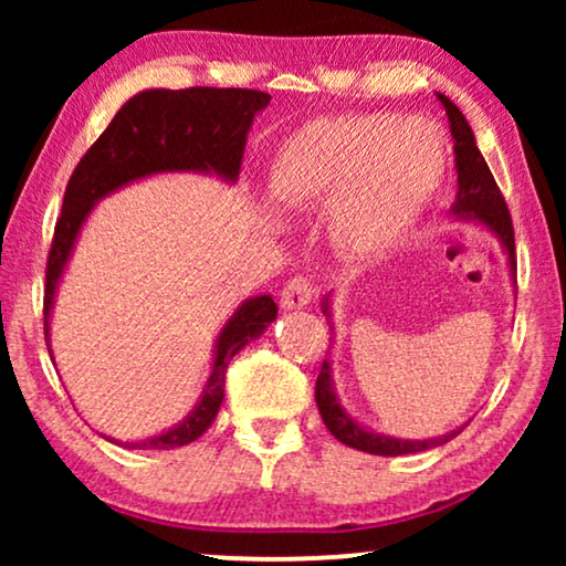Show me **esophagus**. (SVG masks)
Returning <instances> with one entry per match:
<instances>
[{
  "label": "esophagus",
  "instance_id": "obj_1",
  "mask_svg": "<svg viewBox=\"0 0 566 566\" xmlns=\"http://www.w3.org/2000/svg\"><path fill=\"white\" fill-rule=\"evenodd\" d=\"M314 296V283L308 275H293L281 291L283 308H304Z\"/></svg>",
  "mask_w": 566,
  "mask_h": 566
}]
</instances>
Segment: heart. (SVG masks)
I'll return each instance as SVG.
<instances>
[{"mask_svg": "<svg viewBox=\"0 0 566 566\" xmlns=\"http://www.w3.org/2000/svg\"><path fill=\"white\" fill-rule=\"evenodd\" d=\"M448 146L438 126L394 113L308 120L275 151L270 196L291 211L327 203L332 242L353 258L399 244L446 180Z\"/></svg>", "mask_w": 566, "mask_h": 566, "instance_id": "heart-1", "label": "heart"}]
</instances>
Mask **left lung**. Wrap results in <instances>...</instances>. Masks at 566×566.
Masks as SVG:
<instances>
[{
	"label": "left lung",
	"mask_w": 566,
	"mask_h": 566,
	"mask_svg": "<svg viewBox=\"0 0 566 566\" xmlns=\"http://www.w3.org/2000/svg\"><path fill=\"white\" fill-rule=\"evenodd\" d=\"M440 103L446 107L448 120H451V136H453V151H455V169H459V196H455L453 213L459 216H471V219H479L486 229L494 231L500 237V242L505 244L507 258H510V270L515 275V231H513V219H510L507 203L502 198V192L494 182V177L486 167L482 151L476 149L474 134H471V126L463 118L459 107H455L446 95H438ZM517 289V281H515ZM324 312H327V304H324ZM316 407H319V415L327 430L335 436L339 443L355 448V451L374 453V455H405V453H417L428 451V448L443 446L451 440L455 432L443 438L432 440H397V438H384L374 436V432L363 430L358 422H353L350 417L343 412V407L337 405L335 391H332V376H329V363H322L319 378H316Z\"/></svg>",
	"instance_id": "obj_1"
}]
</instances>
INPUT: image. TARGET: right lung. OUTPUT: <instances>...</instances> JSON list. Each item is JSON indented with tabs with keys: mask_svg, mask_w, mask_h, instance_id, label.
Returning <instances> with one entry per match:
<instances>
[{
	"mask_svg": "<svg viewBox=\"0 0 566 566\" xmlns=\"http://www.w3.org/2000/svg\"><path fill=\"white\" fill-rule=\"evenodd\" d=\"M270 103L268 92L237 90V87H188V90H146L130 97L115 113L95 144L80 159L69 177L64 206L53 229V242L45 262V293H43V329L49 339V314L53 306L59 277L72 254L74 239L80 234L90 208L107 192L120 188L138 177L154 172H175V169H198L216 172L234 182L242 167L247 130L254 113ZM277 316V306L270 296H254L237 308V314L221 329L216 343L213 374L208 378L203 399L190 417L177 428L161 432L142 443H126V448H167L188 446L203 436L213 422L223 401L229 360L260 337ZM51 353V347H49Z\"/></svg>",
	"mask_w": 566,
	"mask_h": 566,
	"instance_id": "obj_1",
	"label": "right lung"
}]
</instances>
